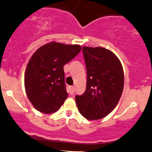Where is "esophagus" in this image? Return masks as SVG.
I'll use <instances>...</instances> for the list:
<instances>
[{
    "instance_id": "obj_1",
    "label": "esophagus",
    "mask_w": 152,
    "mask_h": 152,
    "mask_svg": "<svg viewBox=\"0 0 152 152\" xmlns=\"http://www.w3.org/2000/svg\"><path fill=\"white\" fill-rule=\"evenodd\" d=\"M74 88H75V87L73 86H71L69 87V92H70L71 94H74Z\"/></svg>"
}]
</instances>
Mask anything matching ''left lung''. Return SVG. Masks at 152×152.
I'll use <instances>...</instances> for the list:
<instances>
[{
  "instance_id": "left-lung-1",
  "label": "left lung",
  "mask_w": 152,
  "mask_h": 152,
  "mask_svg": "<svg viewBox=\"0 0 152 152\" xmlns=\"http://www.w3.org/2000/svg\"><path fill=\"white\" fill-rule=\"evenodd\" d=\"M87 70L86 91L76 96L78 111L88 120H98L117 105L124 84L123 67L118 57L102 47L83 46Z\"/></svg>"
}]
</instances>
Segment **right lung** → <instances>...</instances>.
I'll return each instance as SVG.
<instances>
[{
    "label": "right lung",
    "mask_w": 152,
    "mask_h": 152,
    "mask_svg": "<svg viewBox=\"0 0 152 152\" xmlns=\"http://www.w3.org/2000/svg\"><path fill=\"white\" fill-rule=\"evenodd\" d=\"M80 45L52 41L38 48L26 66L24 84L27 96L36 110L52 114L68 97L64 66L78 55Z\"/></svg>",
    "instance_id": "right-lung-1"
}]
</instances>
